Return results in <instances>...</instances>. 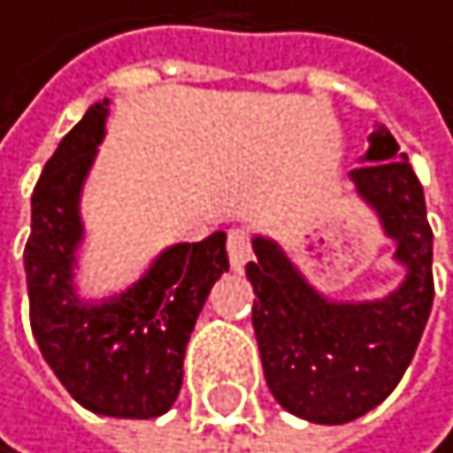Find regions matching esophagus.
Wrapping results in <instances>:
<instances>
[{"label": "esophagus", "mask_w": 453, "mask_h": 453, "mask_svg": "<svg viewBox=\"0 0 453 453\" xmlns=\"http://www.w3.org/2000/svg\"><path fill=\"white\" fill-rule=\"evenodd\" d=\"M228 259L234 271H242L245 262L250 259V236L240 228L228 234Z\"/></svg>", "instance_id": "34e87169"}]
</instances>
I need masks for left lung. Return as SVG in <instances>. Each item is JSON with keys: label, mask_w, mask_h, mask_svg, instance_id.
<instances>
[{"label": "left lung", "mask_w": 453, "mask_h": 453, "mask_svg": "<svg viewBox=\"0 0 453 453\" xmlns=\"http://www.w3.org/2000/svg\"><path fill=\"white\" fill-rule=\"evenodd\" d=\"M374 211L400 282L374 299L319 291L273 236L254 234V334L265 382L285 411L319 426L368 414L403 380L434 303V234L417 173L385 125H374L359 168L348 173Z\"/></svg>", "instance_id": "left-lung-1"}]
</instances>
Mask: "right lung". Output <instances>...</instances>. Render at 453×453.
I'll return each mask as SVG.
<instances>
[{
  "instance_id": "right-lung-1",
  "label": "right lung",
  "mask_w": 453,
  "mask_h": 453,
  "mask_svg": "<svg viewBox=\"0 0 453 453\" xmlns=\"http://www.w3.org/2000/svg\"><path fill=\"white\" fill-rule=\"evenodd\" d=\"M111 99L94 102L59 142L30 196L25 273L30 328L42 357L88 411L119 419L162 417L182 388L196 317L225 271V234L173 242L122 291L85 296L82 194L105 139Z\"/></svg>"
}]
</instances>
